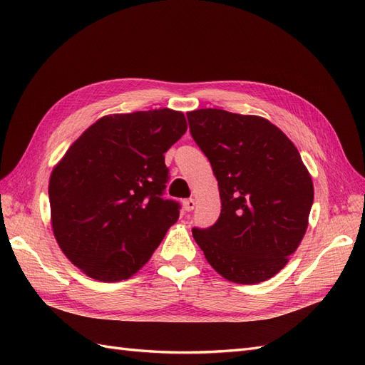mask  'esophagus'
Here are the masks:
<instances>
[{
	"label": "esophagus",
	"mask_w": 365,
	"mask_h": 365,
	"mask_svg": "<svg viewBox=\"0 0 365 365\" xmlns=\"http://www.w3.org/2000/svg\"><path fill=\"white\" fill-rule=\"evenodd\" d=\"M182 207L185 212H192V210L196 207V202H195V200H184Z\"/></svg>",
	"instance_id": "obj_1"
}]
</instances>
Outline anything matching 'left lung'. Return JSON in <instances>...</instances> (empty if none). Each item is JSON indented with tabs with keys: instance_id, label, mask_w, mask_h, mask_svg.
Returning a JSON list of instances; mask_svg holds the SVG:
<instances>
[{
	"instance_id": "left-lung-1",
	"label": "left lung",
	"mask_w": 365,
	"mask_h": 365,
	"mask_svg": "<svg viewBox=\"0 0 365 365\" xmlns=\"http://www.w3.org/2000/svg\"><path fill=\"white\" fill-rule=\"evenodd\" d=\"M192 137L217 180L220 216L193 237L224 279L254 284L274 277L302 244L314 182L300 152L269 120L224 109L187 113Z\"/></svg>"
}]
</instances>
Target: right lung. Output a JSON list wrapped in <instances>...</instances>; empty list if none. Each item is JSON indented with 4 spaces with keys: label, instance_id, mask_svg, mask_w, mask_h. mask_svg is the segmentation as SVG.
<instances>
[{
    "label": "right lung",
    "instance_id": "obj_1",
    "mask_svg": "<svg viewBox=\"0 0 365 365\" xmlns=\"http://www.w3.org/2000/svg\"><path fill=\"white\" fill-rule=\"evenodd\" d=\"M187 130L169 108L98 118L54 165L50 219L54 239L73 264L98 282H121L152 257L178 220L164 200V153Z\"/></svg>",
    "mask_w": 365,
    "mask_h": 365
}]
</instances>
